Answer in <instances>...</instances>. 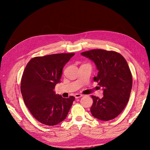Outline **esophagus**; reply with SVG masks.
<instances>
[{"instance_id": "obj_1", "label": "esophagus", "mask_w": 150, "mask_h": 150, "mask_svg": "<svg viewBox=\"0 0 150 150\" xmlns=\"http://www.w3.org/2000/svg\"><path fill=\"white\" fill-rule=\"evenodd\" d=\"M74 96H75V98H80V97H83V96L82 95V94H80V93H75Z\"/></svg>"}]
</instances>
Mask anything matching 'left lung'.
Listing matches in <instances>:
<instances>
[{"mask_svg": "<svg viewBox=\"0 0 150 150\" xmlns=\"http://www.w3.org/2000/svg\"><path fill=\"white\" fill-rule=\"evenodd\" d=\"M81 54L95 63L98 75L93 77V81L103 91V98L92 96V115L103 121L115 119L127 105L132 89V75L127 61L119 53L102 49Z\"/></svg>", "mask_w": 150, "mask_h": 150, "instance_id": "8db88e82", "label": "left lung"}]
</instances>
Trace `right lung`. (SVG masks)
I'll return each mask as SVG.
<instances>
[{"label": "right lung", "mask_w": 150, "mask_h": 150, "mask_svg": "<svg viewBox=\"0 0 150 150\" xmlns=\"http://www.w3.org/2000/svg\"><path fill=\"white\" fill-rule=\"evenodd\" d=\"M75 53H58L31 59L22 76L21 91L24 103L35 119L44 125H56L64 120L75 97L55 94L62 69Z\"/></svg>", "instance_id": "right-lung-1"}]
</instances>
